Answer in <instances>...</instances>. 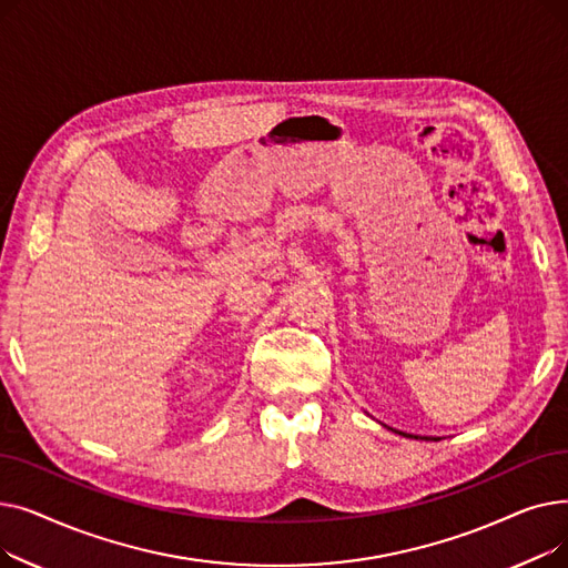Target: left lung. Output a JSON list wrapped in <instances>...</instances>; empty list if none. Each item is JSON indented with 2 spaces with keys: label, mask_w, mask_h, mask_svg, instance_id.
I'll return each instance as SVG.
<instances>
[{
  "label": "left lung",
  "mask_w": 568,
  "mask_h": 568,
  "mask_svg": "<svg viewBox=\"0 0 568 568\" xmlns=\"http://www.w3.org/2000/svg\"><path fill=\"white\" fill-rule=\"evenodd\" d=\"M400 435H405V433H400ZM405 437H412V435H405Z\"/></svg>",
  "instance_id": "1"
}]
</instances>
